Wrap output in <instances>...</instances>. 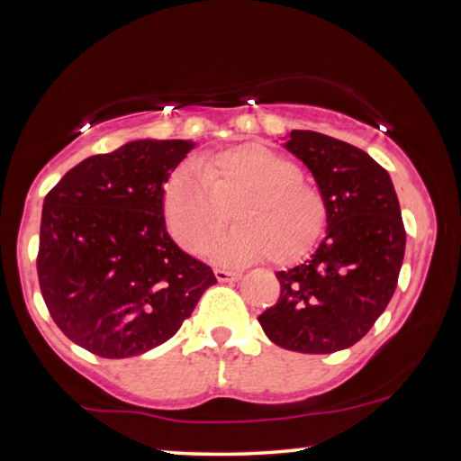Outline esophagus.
<instances>
[{"instance_id":"34e87169","label":"esophagus","mask_w":461,"mask_h":461,"mask_svg":"<svg viewBox=\"0 0 461 461\" xmlns=\"http://www.w3.org/2000/svg\"><path fill=\"white\" fill-rule=\"evenodd\" d=\"M215 278L220 280V283H233V280L240 278V272L238 270H225V268H215Z\"/></svg>"}]
</instances>
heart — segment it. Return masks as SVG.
Masks as SVG:
<instances>
[{"instance_id":"b5f03b06","label":"heart","mask_w":461,"mask_h":461,"mask_svg":"<svg viewBox=\"0 0 461 461\" xmlns=\"http://www.w3.org/2000/svg\"><path fill=\"white\" fill-rule=\"evenodd\" d=\"M212 254L225 264H246L270 254L294 262L315 246L325 225V203L291 160L260 144H238L183 167L165 186L162 212L170 236L191 254Z\"/></svg>"}]
</instances>
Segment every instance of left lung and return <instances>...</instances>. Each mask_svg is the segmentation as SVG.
<instances>
[{"mask_svg":"<svg viewBox=\"0 0 461 461\" xmlns=\"http://www.w3.org/2000/svg\"><path fill=\"white\" fill-rule=\"evenodd\" d=\"M283 140L315 178L327 230L311 258L276 272L278 301L258 321L291 352H339L372 330L394 294L407 244L399 197L360 148L311 130Z\"/></svg>","mask_w":461,"mask_h":461,"instance_id":"1","label":"left lung"}]
</instances>
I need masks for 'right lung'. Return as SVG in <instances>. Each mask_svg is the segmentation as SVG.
Segmentation results:
<instances>
[{
    "label": "right lung",
    "instance_id": "1",
    "mask_svg": "<svg viewBox=\"0 0 461 461\" xmlns=\"http://www.w3.org/2000/svg\"><path fill=\"white\" fill-rule=\"evenodd\" d=\"M197 142L131 140L89 156L46 194L38 280L59 330L101 357L168 341L191 317L213 270L167 231L165 185Z\"/></svg>",
    "mask_w": 461,
    "mask_h": 461
}]
</instances>
